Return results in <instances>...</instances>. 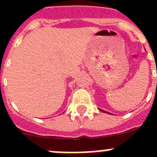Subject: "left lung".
<instances>
[{"mask_svg": "<svg viewBox=\"0 0 157 157\" xmlns=\"http://www.w3.org/2000/svg\"><path fill=\"white\" fill-rule=\"evenodd\" d=\"M100 111H101V112H105V113H108V114H111L110 112H106V111L102 110V109H100Z\"/></svg>", "mask_w": 157, "mask_h": 157, "instance_id": "left-lung-1", "label": "left lung"}]
</instances>
